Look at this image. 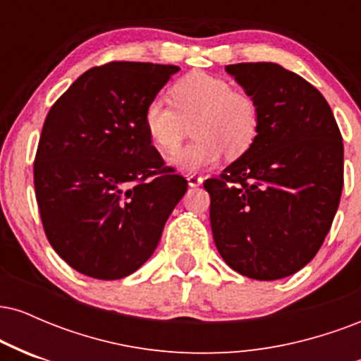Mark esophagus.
I'll return each mask as SVG.
<instances>
[{"mask_svg":"<svg viewBox=\"0 0 361 361\" xmlns=\"http://www.w3.org/2000/svg\"><path fill=\"white\" fill-rule=\"evenodd\" d=\"M186 181H188V186H200L202 181H204V178L195 175V173H190V175H186Z\"/></svg>","mask_w":361,"mask_h":361,"instance_id":"esophagus-1","label":"esophagus"}]
</instances>
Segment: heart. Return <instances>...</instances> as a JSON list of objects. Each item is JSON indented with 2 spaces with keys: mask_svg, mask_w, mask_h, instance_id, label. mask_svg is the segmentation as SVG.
<instances>
[{
  "mask_svg": "<svg viewBox=\"0 0 361 361\" xmlns=\"http://www.w3.org/2000/svg\"><path fill=\"white\" fill-rule=\"evenodd\" d=\"M171 103L154 97L144 109V127L161 151H175L192 126L193 142L168 157L173 168L198 173L212 168L226 151L243 154L259 130V106L250 93L233 90L221 76L195 71L169 90Z\"/></svg>",
  "mask_w": 361,
  "mask_h": 361,
  "instance_id": "1",
  "label": "heart"
}]
</instances>
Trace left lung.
<instances>
[{"label":"left lung","instance_id":"left-lung-1","mask_svg":"<svg viewBox=\"0 0 361 361\" xmlns=\"http://www.w3.org/2000/svg\"><path fill=\"white\" fill-rule=\"evenodd\" d=\"M259 106L244 154L204 186L215 246L247 279L279 280L316 256L343 190V139L326 98L273 62L226 66Z\"/></svg>","mask_w":361,"mask_h":361}]
</instances>
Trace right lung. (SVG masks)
Wrapping results in <instances>:
<instances>
[{"label":"right lung","mask_w":361,"mask_h":361,"mask_svg":"<svg viewBox=\"0 0 361 361\" xmlns=\"http://www.w3.org/2000/svg\"><path fill=\"white\" fill-rule=\"evenodd\" d=\"M178 71L151 62L91 68L47 114L34 163L37 204L54 251L82 275L118 280L139 270L186 192L142 120Z\"/></svg>","instance_id":"right-lung-1"}]
</instances>
